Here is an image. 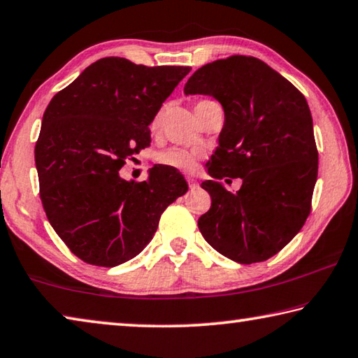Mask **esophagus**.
<instances>
[{
	"label": "esophagus",
	"mask_w": 358,
	"mask_h": 358,
	"mask_svg": "<svg viewBox=\"0 0 358 358\" xmlns=\"http://www.w3.org/2000/svg\"><path fill=\"white\" fill-rule=\"evenodd\" d=\"M187 186H189V187H191V189H194V187H196V186H197V181H196V180H194V178H187Z\"/></svg>",
	"instance_id": "obj_1"
}]
</instances>
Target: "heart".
Returning <instances> with one entry per match:
<instances>
[{"mask_svg":"<svg viewBox=\"0 0 358 358\" xmlns=\"http://www.w3.org/2000/svg\"><path fill=\"white\" fill-rule=\"evenodd\" d=\"M162 110L156 115L151 121V131L156 132L161 128L162 124ZM202 157V151H194V150H183V148H171L162 151V153L157 155V164L164 166L169 169H173V171L189 173L194 172L197 167L199 159Z\"/></svg>","mask_w":358,"mask_h":358,"instance_id":"obj_1","label":"heart"}]
</instances>
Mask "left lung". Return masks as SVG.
<instances>
[{"label":"left lung","instance_id":"obj_1","mask_svg":"<svg viewBox=\"0 0 358 358\" xmlns=\"http://www.w3.org/2000/svg\"><path fill=\"white\" fill-rule=\"evenodd\" d=\"M185 94L213 96L226 115L207 164L213 180L202 183L211 207L199 217L201 234L235 262H264L300 232L311 211L319 153L305 96L245 55L202 66ZM226 176L244 180L235 194L219 183Z\"/></svg>","mask_w":358,"mask_h":358}]
</instances>
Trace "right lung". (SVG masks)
Segmentation results:
<instances>
[{"label":"right lung","mask_w":358,"mask_h":358,"mask_svg":"<svg viewBox=\"0 0 358 358\" xmlns=\"http://www.w3.org/2000/svg\"><path fill=\"white\" fill-rule=\"evenodd\" d=\"M189 71L101 58L47 106L34 148L42 207L83 262L117 266L136 257L162 211L187 191L183 175L164 166L145 181L118 172L150 147V123Z\"/></svg>","instance_id":"right-lung-1"}]
</instances>
